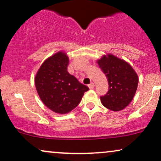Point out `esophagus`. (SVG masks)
Here are the masks:
<instances>
[{
	"instance_id": "34e87169",
	"label": "esophagus",
	"mask_w": 161,
	"mask_h": 161,
	"mask_svg": "<svg viewBox=\"0 0 161 161\" xmlns=\"http://www.w3.org/2000/svg\"><path fill=\"white\" fill-rule=\"evenodd\" d=\"M88 88H90V89H93V88H94V83H91L90 84L88 85Z\"/></svg>"
}]
</instances>
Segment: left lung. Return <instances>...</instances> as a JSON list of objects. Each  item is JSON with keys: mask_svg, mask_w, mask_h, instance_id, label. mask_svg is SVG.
I'll return each instance as SVG.
<instances>
[{"mask_svg": "<svg viewBox=\"0 0 161 161\" xmlns=\"http://www.w3.org/2000/svg\"><path fill=\"white\" fill-rule=\"evenodd\" d=\"M98 64L108 81V92L100 97L102 104L109 109L119 111L132 101L139 78L131 65L124 60L108 54L98 60Z\"/></svg>", "mask_w": 161, "mask_h": 161, "instance_id": "8db88e82", "label": "left lung"}]
</instances>
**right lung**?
<instances>
[{
    "instance_id": "1",
    "label": "right lung",
    "mask_w": 161,
    "mask_h": 161,
    "mask_svg": "<svg viewBox=\"0 0 161 161\" xmlns=\"http://www.w3.org/2000/svg\"><path fill=\"white\" fill-rule=\"evenodd\" d=\"M68 65L66 53L58 52L42 64L35 79L42 102L57 113L65 114L73 110L89 89L67 72Z\"/></svg>"
}]
</instances>
